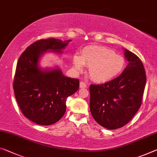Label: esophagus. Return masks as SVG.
Returning a JSON list of instances; mask_svg holds the SVG:
<instances>
[{
    "mask_svg": "<svg viewBox=\"0 0 157 157\" xmlns=\"http://www.w3.org/2000/svg\"><path fill=\"white\" fill-rule=\"evenodd\" d=\"M86 87H87V85L86 83H84V82H83V81L80 82V88H86Z\"/></svg>",
    "mask_w": 157,
    "mask_h": 157,
    "instance_id": "esophagus-1",
    "label": "esophagus"
}]
</instances>
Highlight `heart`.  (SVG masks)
Returning <instances> with one entry per match:
<instances>
[{"instance_id": "obj_1", "label": "heart", "mask_w": 157, "mask_h": 157, "mask_svg": "<svg viewBox=\"0 0 157 157\" xmlns=\"http://www.w3.org/2000/svg\"><path fill=\"white\" fill-rule=\"evenodd\" d=\"M73 64L77 71H82L84 65L88 67V74L93 81L105 83L119 76L126 68L124 57L102 45H88L83 48L81 57L75 55Z\"/></svg>"}]
</instances>
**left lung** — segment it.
<instances>
[{
    "instance_id": "1",
    "label": "left lung",
    "mask_w": 157,
    "mask_h": 157,
    "mask_svg": "<svg viewBox=\"0 0 157 157\" xmlns=\"http://www.w3.org/2000/svg\"><path fill=\"white\" fill-rule=\"evenodd\" d=\"M128 64L112 81L90 86V109L98 124L117 129L131 121L140 107L146 84L143 62L136 54L125 50Z\"/></svg>"
}]
</instances>
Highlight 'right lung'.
<instances>
[{"label": "right lung", "mask_w": 157, "mask_h": 157, "mask_svg": "<svg viewBox=\"0 0 157 157\" xmlns=\"http://www.w3.org/2000/svg\"><path fill=\"white\" fill-rule=\"evenodd\" d=\"M71 40H38L18 59L13 81L14 95L22 114L36 124L48 126L58 121L66 112L67 98L78 90V78L64 76L59 69L42 71L38 65L43 52H61Z\"/></svg>", "instance_id": "obj_1"}]
</instances>
